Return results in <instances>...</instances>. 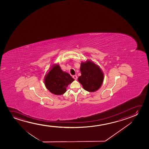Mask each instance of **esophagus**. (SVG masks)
Masks as SVG:
<instances>
[{
  "mask_svg": "<svg viewBox=\"0 0 149 149\" xmlns=\"http://www.w3.org/2000/svg\"><path fill=\"white\" fill-rule=\"evenodd\" d=\"M73 78L74 79L77 80V75H75L73 76Z\"/></svg>",
  "mask_w": 149,
  "mask_h": 149,
  "instance_id": "1",
  "label": "esophagus"
}]
</instances>
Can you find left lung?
<instances>
[{
    "label": "left lung",
    "mask_w": 149,
    "mask_h": 149,
    "mask_svg": "<svg viewBox=\"0 0 149 149\" xmlns=\"http://www.w3.org/2000/svg\"><path fill=\"white\" fill-rule=\"evenodd\" d=\"M80 70L81 75L78 80L84 90L95 92L101 87L104 76L98 65L90 61H86L81 63Z\"/></svg>",
    "instance_id": "8db88e82"
}]
</instances>
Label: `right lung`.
Listing matches in <instances>:
<instances>
[{
    "mask_svg": "<svg viewBox=\"0 0 149 149\" xmlns=\"http://www.w3.org/2000/svg\"><path fill=\"white\" fill-rule=\"evenodd\" d=\"M74 79L67 72L62 71L57 64L53 65L44 78L45 86L52 94L60 95L66 92V88Z\"/></svg>",
    "mask_w": 149,
    "mask_h": 149,
    "instance_id": "obj_1",
    "label": "right lung"
}]
</instances>
